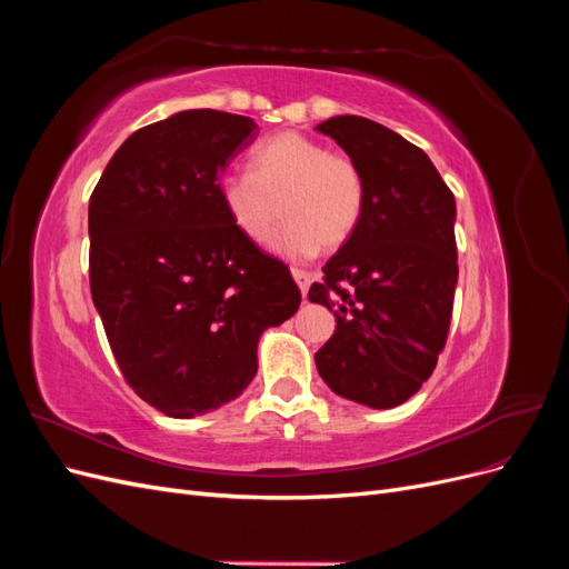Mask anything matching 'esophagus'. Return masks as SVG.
Segmentation results:
<instances>
[{
  "instance_id": "esophagus-1",
  "label": "esophagus",
  "mask_w": 569,
  "mask_h": 569,
  "mask_svg": "<svg viewBox=\"0 0 569 569\" xmlns=\"http://www.w3.org/2000/svg\"><path fill=\"white\" fill-rule=\"evenodd\" d=\"M291 278L297 280V284H299V289H301V295L306 297L308 287H311V272H306V270H301V268H291Z\"/></svg>"
}]
</instances>
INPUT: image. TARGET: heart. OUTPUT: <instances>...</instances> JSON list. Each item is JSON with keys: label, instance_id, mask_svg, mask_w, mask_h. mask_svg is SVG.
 <instances>
[{"label": "heart", "instance_id": "b5f03b06", "mask_svg": "<svg viewBox=\"0 0 569 569\" xmlns=\"http://www.w3.org/2000/svg\"><path fill=\"white\" fill-rule=\"evenodd\" d=\"M220 199L232 226L253 244L268 242L287 216L274 251L311 258L322 244L337 249L353 234L363 216L366 182L343 153L299 132H280L251 151L249 170L220 180Z\"/></svg>", "mask_w": 569, "mask_h": 569}]
</instances>
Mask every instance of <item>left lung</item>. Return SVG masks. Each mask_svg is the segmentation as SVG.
I'll return each instance as SVG.
<instances>
[{"label": "left lung", "instance_id": "1", "mask_svg": "<svg viewBox=\"0 0 569 569\" xmlns=\"http://www.w3.org/2000/svg\"><path fill=\"white\" fill-rule=\"evenodd\" d=\"M316 130L349 153L366 182L358 228L308 291L337 318L316 366L341 399L401 406L435 372L449 335L456 199L420 147L370 118L335 116Z\"/></svg>", "mask_w": 569, "mask_h": 569}]
</instances>
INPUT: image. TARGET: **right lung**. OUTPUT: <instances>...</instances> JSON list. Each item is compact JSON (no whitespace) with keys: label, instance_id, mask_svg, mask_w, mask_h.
Wrapping results in <instances>:
<instances>
[{"label":"right lung","instance_id":"add662e5","mask_svg":"<svg viewBox=\"0 0 569 569\" xmlns=\"http://www.w3.org/2000/svg\"><path fill=\"white\" fill-rule=\"evenodd\" d=\"M258 126L213 109L132 132L90 197V289L126 382L168 418L237 399L263 330L297 313L289 268L239 232L218 178Z\"/></svg>","mask_w":569,"mask_h":569}]
</instances>
